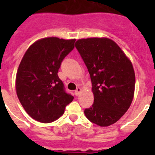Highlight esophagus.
I'll return each mask as SVG.
<instances>
[{
	"label": "esophagus",
	"mask_w": 155,
	"mask_h": 155,
	"mask_svg": "<svg viewBox=\"0 0 155 155\" xmlns=\"http://www.w3.org/2000/svg\"><path fill=\"white\" fill-rule=\"evenodd\" d=\"M80 92H81V88L78 87L77 88L75 89V96H79V95H80Z\"/></svg>",
	"instance_id": "34e87169"
}]
</instances>
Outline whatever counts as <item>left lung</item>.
I'll use <instances>...</instances> for the list:
<instances>
[{
  "mask_svg": "<svg viewBox=\"0 0 155 155\" xmlns=\"http://www.w3.org/2000/svg\"><path fill=\"white\" fill-rule=\"evenodd\" d=\"M75 48L88 70L94 95V103L85 108V116L100 126L113 125L132 103L135 88L132 63L115 42L106 38L78 40Z\"/></svg>",
  "mask_w": 155,
  "mask_h": 155,
  "instance_id": "obj_1",
  "label": "left lung"
}]
</instances>
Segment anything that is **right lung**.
I'll return each instance as SVG.
<instances>
[{
    "label": "right lung",
    "instance_id": "right-lung-1",
    "mask_svg": "<svg viewBox=\"0 0 155 155\" xmlns=\"http://www.w3.org/2000/svg\"><path fill=\"white\" fill-rule=\"evenodd\" d=\"M75 39L46 38L30 46L16 76V91L21 105L35 120L50 123L63 115L74 97L66 92L58 71Z\"/></svg>",
    "mask_w": 155,
    "mask_h": 155
}]
</instances>
